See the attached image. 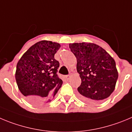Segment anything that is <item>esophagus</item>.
I'll return each instance as SVG.
<instances>
[{"label":"esophagus","instance_id":"1","mask_svg":"<svg viewBox=\"0 0 132 132\" xmlns=\"http://www.w3.org/2000/svg\"><path fill=\"white\" fill-rule=\"evenodd\" d=\"M66 79H69V78L70 77V75H68V76H66Z\"/></svg>","mask_w":132,"mask_h":132}]
</instances>
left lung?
Instances as JSON below:
<instances>
[{
	"label": "left lung",
	"instance_id": "left-lung-1",
	"mask_svg": "<svg viewBox=\"0 0 132 132\" xmlns=\"http://www.w3.org/2000/svg\"><path fill=\"white\" fill-rule=\"evenodd\" d=\"M69 47L77 59L81 84L78 96L83 102L98 103L114 91L118 71L114 59L105 49L92 43H73Z\"/></svg>",
	"mask_w": 132,
	"mask_h": 132
}]
</instances>
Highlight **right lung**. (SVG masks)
Instances as JSON below:
<instances>
[{
	"instance_id": "obj_1",
	"label": "right lung",
	"mask_w": 132,
	"mask_h": 132,
	"mask_svg": "<svg viewBox=\"0 0 132 132\" xmlns=\"http://www.w3.org/2000/svg\"><path fill=\"white\" fill-rule=\"evenodd\" d=\"M60 45L42 40L32 45L17 64L15 79L19 90L30 103L51 102L62 84L56 74L59 61L55 54Z\"/></svg>"
}]
</instances>
